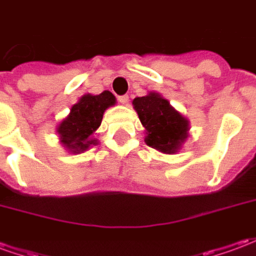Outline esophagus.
Returning <instances> with one entry per match:
<instances>
[{"instance_id": "1", "label": "esophagus", "mask_w": 256, "mask_h": 256, "mask_svg": "<svg viewBox=\"0 0 256 256\" xmlns=\"http://www.w3.org/2000/svg\"><path fill=\"white\" fill-rule=\"evenodd\" d=\"M118 100H119V102H122V104H128V94L119 96V97H118Z\"/></svg>"}]
</instances>
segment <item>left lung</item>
<instances>
[{
	"label": "left lung",
	"mask_w": 256,
	"mask_h": 256,
	"mask_svg": "<svg viewBox=\"0 0 256 256\" xmlns=\"http://www.w3.org/2000/svg\"><path fill=\"white\" fill-rule=\"evenodd\" d=\"M142 126L146 128L145 142L164 154H176L188 138V119L177 112L159 93H150L133 100Z\"/></svg>",
	"instance_id": "obj_1"
}]
</instances>
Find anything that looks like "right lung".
<instances>
[{
  "label": "right lung",
  "mask_w": 256,
  "mask_h": 256,
  "mask_svg": "<svg viewBox=\"0 0 256 256\" xmlns=\"http://www.w3.org/2000/svg\"><path fill=\"white\" fill-rule=\"evenodd\" d=\"M115 102V96L108 90L97 96H82L72 106L70 115L58 124V133L64 146L72 154H79L97 144L90 136L100 128L104 111Z\"/></svg>",
  "instance_id": "obj_1"
}]
</instances>
